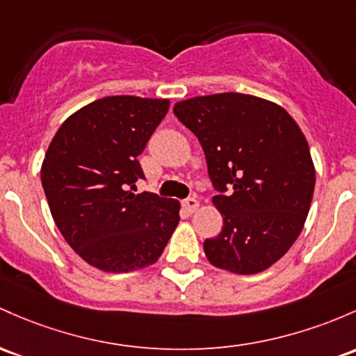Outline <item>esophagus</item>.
<instances>
[{
    "label": "esophagus",
    "mask_w": 356,
    "mask_h": 356,
    "mask_svg": "<svg viewBox=\"0 0 356 356\" xmlns=\"http://www.w3.org/2000/svg\"><path fill=\"white\" fill-rule=\"evenodd\" d=\"M182 208H184L187 213H194L199 208V201L196 197H186L182 201Z\"/></svg>",
    "instance_id": "1"
}]
</instances>
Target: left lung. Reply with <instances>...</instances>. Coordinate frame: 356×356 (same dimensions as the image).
Returning a JSON list of instances; mask_svg holds the SVG:
<instances>
[{"instance_id":"8db88e82","label":"left lung","mask_w":356,"mask_h":356,"mask_svg":"<svg viewBox=\"0 0 356 356\" xmlns=\"http://www.w3.org/2000/svg\"><path fill=\"white\" fill-rule=\"evenodd\" d=\"M174 115L197 136L218 191L221 233L204 241L214 267L257 273L298 240L314 193L309 145L284 108L240 92L181 101Z\"/></svg>"}]
</instances>
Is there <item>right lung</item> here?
Here are the masks:
<instances>
[{
	"instance_id": "add662e5",
	"label": "right lung",
	"mask_w": 356,
	"mask_h": 356,
	"mask_svg": "<svg viewBox=\"0 0 356 356\" xmlns=\"http://www.w3.org/2000/svg\"><path fill=\"white\" fill-rule=\"evenodd\" d=\"M169 99L109 96L58 128L42 165L50 213L81 259L104 272L155 264L181 218L175 199L135 194L138 155L169 111Z\"/></svg>"
}]
</instances>
